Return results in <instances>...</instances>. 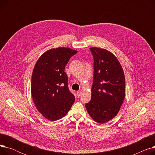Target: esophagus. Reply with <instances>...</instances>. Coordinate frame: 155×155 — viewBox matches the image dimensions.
I'll list each match as a JSON object with an SVG mask.
<instances>
[{"instance_id": "34e87169", "label": "esophagus", "mask_w": 155, "mask_h": 155, "mask_svg": "<svg viewBox=\"0 0 155 155\" xmlns=\"http://www.w3.org/2000/svg\"><path fill=\"white\" fill-rule=\"evenodd\" d=\"M80 95H81V92H80V91H77V96L78 97H80Z\"/></svg>"}]
</instances>
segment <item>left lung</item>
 Returning <instances> with one entry per match:
<instances>
[{"label": "left lung", "instance_id": "left-lung-1", "mask_svg": "<svg viewBox=\"0 0 155 155\" xmlns=\"http://www.w3.org/2000/svg\"><path fill=\"white\" fill-rule=\"evenodd\" d=\"M94 58V78L91 101L85 104L89 115L101 124L113 119L125 97V77L121 65L110 51L91 48Z\"/></svg>", "mask_w": 155, "mask_h": 155}]
</instances>
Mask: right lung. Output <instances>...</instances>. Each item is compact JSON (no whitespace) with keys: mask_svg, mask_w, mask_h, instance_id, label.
<instances>
[{"mask_svg":"<svg viewBox=\"0 0 155 155\" xmlns=\"http://www.w3.org/2000/svg\"><path fill=\"white\" fill-rule=\"evenodd\" d=\"M77 53L68 48L51 49L35 64L31 78L32 99L38 111L49 120L64 117L75 101L64 68Z\"/></svg>","mask_w":155,"mask_h":155,"instance_id":"add662e5","label":"right lung"}]
</instances>
